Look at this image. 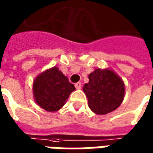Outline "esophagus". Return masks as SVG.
Returning <instances> with one entry per match:
<instances>
[{"label": "esophagus", "instance_id": "34e87169", "mask_svg": "<svg viewBox=\"0 0 153 153\" xmlns=\"http://www.w3.org/2000/svg\"><path fill=\"white\" fill-rule=\"evenodd\" d=\"M75 88H76V89H81V88H82V84L80 82H78V83H75Z\"/></svg>", "mask_w": 153, "mask_h": 153}]
</instances>
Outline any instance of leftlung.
Here are the masks:
<instances>
[{
	"label": "left lung",
	"instance_id": "8db88e82",
	"mask_svg": "<svg viewBox=\"0 0 153 153\" xmlns=\"http://www.w3.org/2000/svg\"><path fill=\"white\" fill-rule=\"evenodd\" d=\"M83 85L88 106L97 115H106L117 109L124 100L125 83L111 69H96Z\"/></svg>",
	"mask_w": 153,
	"mask_h": 153
}]
</instances>
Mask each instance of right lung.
Segmentation results:
<instances>
[{
    "label": "right lung",
    "mask_w": 153,
    "mask_h": 153,
    "mask_svg": "<svg viewBox=\"0 0 153 153\" xmlns=\"http://www.w3.org/2000/svg\"><path fill=\"white\" fill-rule=\"evenodd\" d=\"M74 90V84L70 83L68 78L56 66L39 74L33 83L35 102L49 112L61 109Z\"/></svg>",
    "instance_id": "obj_1"
}]
</instances>
